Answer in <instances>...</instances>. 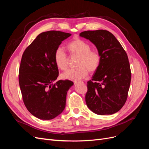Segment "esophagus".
Wrapping results in <instances>:
<instances>
[{"instance_id":"1","label":"esophagus","mask_w":149,"mask_h":149,"mask_svg":"<svg viewBox=\"0 0 149 149\" xmlns=\"http://www.w3.org/2000/svg\"><path fill=\"white\" fill-rule=\"evenodd\" d=\"M74 84H76L78 83H83V82L81 81H74Z\"/></svg>"}]
</instances>
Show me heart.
Listing matches in <instances>:
<instances>
[{
    "label": "heart",
    "mask_w": 149,
    "mask_h": 149,
    "mask_svg": "<svg viewBox=\"0 0 149 149\" xmlns=\"http://www.w3.org/2000/svg\"><path fill=\"white\" fill-rule=\"evenodd\" d=\"M90 44L79 38H76L66 45V49L72 56L78 57L76 68L70 70L61 75L65 79L79 80L86 77L89 71L94 73L98 70L101 63V55L96 49H91ZM54 61L58 69L66 71L68 68L69 59L61 48L54 52Z\"/></svg>",
    "instance_id": "b5f03b06"
}]
</instances>
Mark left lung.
<instances>
[{
  "label": "left lung",
  "mask_w": 149,
  "mask_h": 149,
  "mask_svg": "<svg viewBox=\"0 0 149 149\" xmlns=\"http://www.w3.org/2000/svg\"><path fill=\"white\" fill-rule=\"evenodd\" d=\"M79 35L95 45L102 58L100 68L87 83L86 103L97 114H114L127 99L131 71L127 53L107 30H88Z\"/></svg>",
  "instance_id": "left-lung-1"
}]
</instances>
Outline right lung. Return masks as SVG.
<instances>
[{
	"mask_svg": "<svg viewBox=\"0 0 149 149\" xmlns=\"http://www.w3.org/2000/svg\"><path fill=\"white\" fill-rule=\"evenodd\" d=\"M69 33L51 30L40 33L22 55L19 82L25 107L36 118L54 119L63 111L67 91L73 83L57 79L54 52Z\"/></svg>",
	"mask_w": 149,
	"mask_h": 149,
	"instance_id": "1",
	"label": "right lung"
}]
</instances>
